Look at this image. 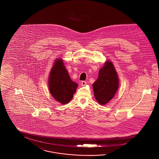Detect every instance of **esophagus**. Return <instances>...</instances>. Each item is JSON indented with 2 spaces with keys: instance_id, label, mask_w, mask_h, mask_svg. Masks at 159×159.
Instances as JSON below:
<instances>
[{
  "instance_id": "34e87169",
  "label": "esophagus",
  "mask_w": 159,
  "mask_h": 159,
  "mask_svg": "<svg viewBox=\"0 0 159 159\" xmlns=\"http://www.w3.org/2000/svg\"><path fill=\"white\" fill-rule=\"evenodd\" d=\"M81 84H82V86H84L86 84V82H85V81H82V83H81Z\"/></svg>"
}]
</instances>
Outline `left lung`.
I'll return each mask as SVG.
<instances>
[{
  "label": "left lung",
  "mask_w": 159,
  "mask_h": 159,
  "mask_svg": "<svg viewBox=\"0 0 159 159\" xmlns=\"http://www.w3.org/2000/svg\"><path fill=\"white\" fill-rule=\"evenodd\" d=\"M92 86L94 96L101 105H105L114 97L119 88V77L110 61H107L99 70L98 77Z\"/></svg>",
  "instance_id": "8db88e82"
}]
</instances>
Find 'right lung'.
I'll return each mask as SVG.
<instances>
[{
	"instance_id": "add662e5",
	"label": "right lung",
	"mask_w": 159,
	"mask_h": 159,
	"mask_svg": "<svg viewBox=\"0 0 159 159\" xmlns=\"http://www.w3.org/2000/svg\"><path fill=\"white\" fill-rule=\"evenodd\" d=\"M48 80L50 93L55 100L66 104L73 98L78 84L71 80L61 58L55 60Z\"/></svg>"
}]
</instances>
